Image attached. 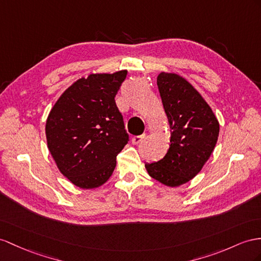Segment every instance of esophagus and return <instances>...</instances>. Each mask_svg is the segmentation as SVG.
<instances>
[{
    "label": "esophagus",
    "mask_w": 261,
    "mask_h": 261,
    "mask_svg": "<svg viewBox=\"0 0 261 261\" xmlns=\"http://www.w3.org/2000/svg\"><path fill=\"white\" fill-rule=\"evenodd\" d=\"M144 137H145V135H141V136H136V137H133V138H132V143H133V144H139V143L141 142L142 140L144 139Z\"/></svg>",
    "instance_id": "obj_1"
}]
</instances>
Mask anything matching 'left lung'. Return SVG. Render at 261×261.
Here are the masks:
<instances>
[{"label":"left lung","instance_id":"1","mask_svg":"<svg viewBox=\"0 0 261 261\" xmlns=\"http://www.w3.org/2000/svg\"><path fill=\"white\" fill-rule=\"evenodd\" d=\"M156 83L169 120L171 144L163 159L146 163L145 169L160 183L175 188L202 170L216 145L219 123L205 99L182 76L162 71Z\"/></svg>","mask_w":261,"mask_h":261}]
</instances>
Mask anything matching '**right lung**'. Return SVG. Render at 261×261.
Listing matches in <instances>:
<instances>
[{
  "label": "right lung",
  "mask_w": 261,
  "mask_h": 261,
  "mask_svg": "<svg viewBox=\"0 0 261 261\" xmlns=\"http://www.w3.org/2000/svg\"><path fill=\"white\" fill-rule=\"evenodd\" d=\"M126 70L90 73L68 87L46 120V140L58 170L77 188L96 189L111 176L129 141L115 97Z\"/></svg>",
  "instance_id": "right-lung-1"
}]
</instances>
